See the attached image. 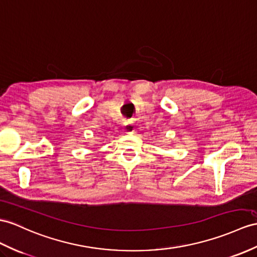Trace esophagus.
I'll use <instances>...</instances> for the list:
<instances>
[{"mask_svg": "<svg viewBox=\"0 0 257 257\" xmlns=\"http://www.w3.org/2000/svg\"><path fill=\"white\" fill-rule=\"evenodd\" d=\"M125 131H126V133H128V134H133L134 131H135L134 124L132 122L125 123Z\"/></svg>", "mask_w": 257, "mask_h": 257, "instance_id": "34e87169", "label": "esophagus"}]
</instances>
